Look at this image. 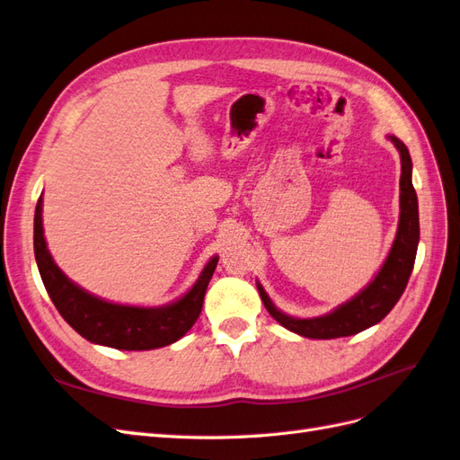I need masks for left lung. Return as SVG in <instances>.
<instances>
[{"instance_id":"1","label":"left lung","mask_w":460,"mask_h":460,"mask_svg":"<svg viewBox=\"0 0 460 460\" xmlns=\"http://www.w3.org/2000/svg\"><path fill=\"white\" fill-rule=\"evenodd\" d=\"M401 154V216L397 237L393 241L389 256L374 281L350 298L349 303L337 306L333 312L318 318H293L275 308L264 287L256 283L261 303L273 320H278L288 332L310 339H337L360 333L382 322L404 293L406 283L414 268L416 248L420 239L418 199L412 187V160L404 144L397 137H389Z\"/></svg>"}]
</instances>
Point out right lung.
<instances>
[{
    "label": "right lung",
    "mask_w": 460,
    "mask_h": 460,
    "mask_svg": "<svg viewBox=\"0 0 460 460\" xmlns=\"http://www.w3.org/2000/svg\"><path fill=\"white\" fill-rule=\"evenodd\" d=\"M34 256L46 291L63 320L90 343L119 350L160 349L185 335L200 316L206 288L219 260H209L190 291L172 305L144 308L108 303L75 285L51 258L42 227V196L34 212Z\"/></svg>",
    "instance_id": "obj_1"
}]
</instances>
